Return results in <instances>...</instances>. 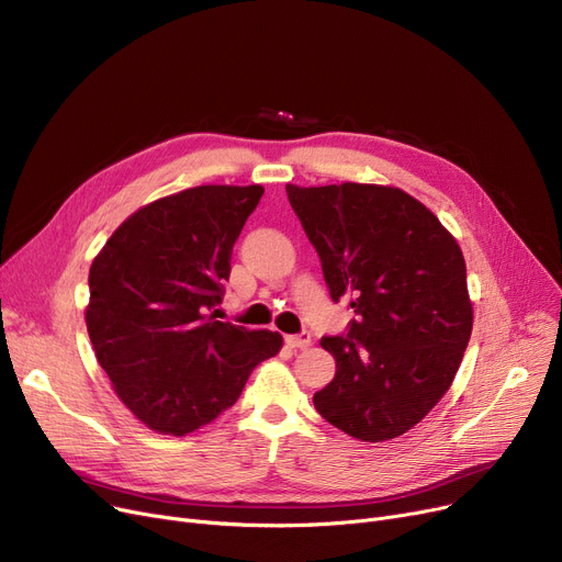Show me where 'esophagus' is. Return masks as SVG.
Masks as SVG:
<instances>
[{
    "label": "esophagus",
    "instance_id": "34e87169",
    "mask_svg": "<svg viewBox=\"0 0 562 562\" xmlns=\"http://www.w3.org/2000/svg\"><path fill=\"white\" fill-rule=\"evenodd\" d=\"M284 341H286V346L289 348H310L312 346V335L310 333H301V335H289V337H284Z\"/></svg>",
    "mask_w": 562,
    "mask_h": 562
}]
</instances>
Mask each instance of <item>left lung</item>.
<instances>
[{
  "label": "left lung",
  "mask_w": 562,
  "mask_h": 562,
  "mask_svg": "<svg viewBox=\"0 0 562 562\" xmlns=\"http://www.w3.org/2000/svg\"><path fill=\"white\" fill-rule=\"evenodd\" d=\"M335 303L358 318L323 337L335 378L318 415L360 441L417 426L451 387L474 326L456 236L417 198L382 184H286Z\"/></svg>",
  "instance_id": "left-lung-1"
}]
</instances>
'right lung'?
<instances>
[{"label": "right lung", "mask_w": 562, "mask_h": 562, "mask_svg": "<svg viewBox=\"0 0 562 562\" xmlns=\"http://www.w3.org/2000/svg\"><path fill=\"white\" fill-rule=\"evenodd\" d=\"M263 187L204 184L125 218L88 273L86 328L115 396L150 430L184 437L239 398L282 335L216 321L236 236Z\"/></svg>", "instance_id": "right-lung-1"}]
</instances>
